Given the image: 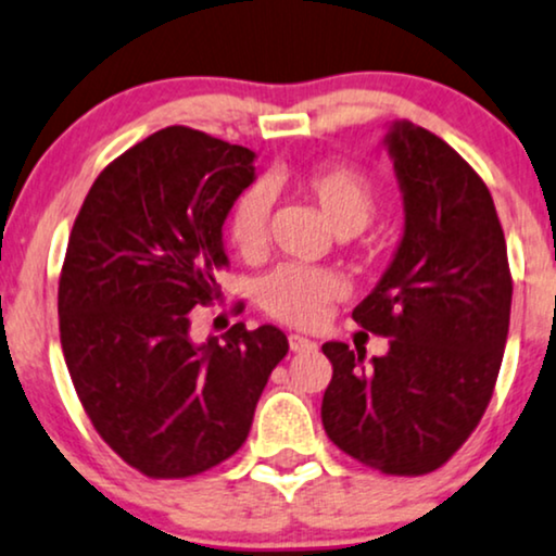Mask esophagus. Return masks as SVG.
Returning a JSON list of instances; mask_svg holds the SVG:
<instances>
[{
  "label": "esophagus",
  "instance_id": "obj_1",
  "mask_svg": "<svg viewBox=\"0 0 556 556\" xmlns=\"http://www.w3.org/2000/svg\"><path fill=\"white\" fill-rule=\"evenodd\" d=\"M290 349L294 351V354H300V351H313L315 349V341L307 339V336L292 333L290 336Z\"/></svg>",
  "mask_w": 556,
  "mask_h": 556
}]
</instances>
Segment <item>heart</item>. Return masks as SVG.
<instances>
[{
    "instance_id": "obj_1",
    "label": "heart",
    "mask_w": 556,
    "mask_h": 556,
    "mask_svg": "<svg viewBox=\"0 0 556 556\" xmlns=\"http://www.w3.org/2000/svg\"><path fill=\"white\" fill-rule=\"evenodd\" d=\"M300 189L326 215L339 236H356L377 213V187L349 166H318L300 177ZM271 197L264 187H251L238 197L228 217L230 243L243 256H256L266 243ZM343 294V279L330 269L285 264L258 285V302L271 318L290 326L313 328L326 315L328 302Z\"/></svg>"
}]
</instances>
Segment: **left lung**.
<instances>
[{
	"mask_svg": "<svg viewBox=\"0 0 556 556\" xmlns=\"http://www.w3.org/2000/svg\"><path fill=\"white\" fill-rule=\"evenodd\" d=\"M384 146L405 226L354 320L388 336L371 356L323 343L333 377L320 418L328 439L384 475L439 469L469 439L493 397L510 323L513 279L493 197L439 136L392 123Z\"/></svg>",
	"mask_w": 556,
	"mask_h": 556,
	"instance_id": "obj_1",
	"label": "left lung"
}]
</instances>
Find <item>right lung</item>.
<instances>
[{
	"label": "right lung",
	"instance_id": "right-lung-1",
	"mask_svg": "<svg viewBox=\"0 0 556 556\" xmlns=\"http://www.w3.org/2000/svg\"><path fill=\"white\" fill-rule=\"evenodd\" d=\"M256 153L172 125L117 156L91 185L59 282L61 349L84 410L112 452L153 480L233 456L271 369L277 326L197 343L192 307L220 294L223 223Z\"/></svg>",
	"mask_w": 556,
	"mask_h": 556
}]
</instances>
